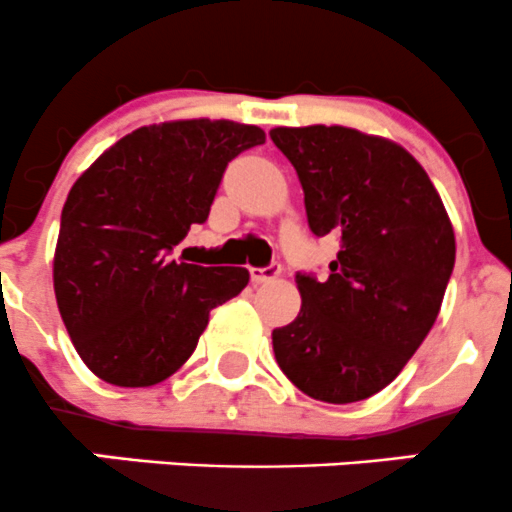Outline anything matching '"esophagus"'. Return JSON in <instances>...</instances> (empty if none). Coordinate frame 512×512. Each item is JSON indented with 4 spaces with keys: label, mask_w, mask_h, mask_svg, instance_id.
Listing matches in <instances>:
<instances>
[{
    "label": "esophagus",
    "mask_w": 512,
    "mask_h": 512,
    "mask_svg": "<svg viewBox=\"0 0 512 512\" xmlns=\"http://www.w3.org/2000/svg\"><path fill=\"white\" fill-rule=\"evenodd\" d=\"M279 274H282V265H279V262H272V265H267V267H252L250 270V277L255 284L272 282V279H277Z\"/></svg>",
    "instance_id": "34e87169"
}]
</instances>
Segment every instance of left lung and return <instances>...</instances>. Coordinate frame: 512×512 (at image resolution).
Instances as JSON below:
<instances>
[{
  "label": "left lung",
  "mask_w": 512,
  "mask_h": 512,
  "mask_svg": "<svg viewBox=\"0 0 512 512\" xmlns=\"http://www.w3.org/2000/svg\"><path fill=\"white\" fill-rule=\"evenodd\" d=\"M297 169L311 233H336L328 277L297 274L301 311L274 328L282 373L346 405L400 375L437 321L456 240L437 188L407 149L341 125L274 127Z\"/></svg>",
  "instance_id": "8db88e82"
}]
</instances>
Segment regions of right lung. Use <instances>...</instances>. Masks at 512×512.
Returning <instances> with one entry per match:
<instances>
[{
	"label": "right lung",
	"mask_w": 512,
	"mask_h": 512,
	"mask_svg": "<svg viewBox=\"0 0 512 512\" xmlns=\"http://www.w3.org/2000/svg\"><path fill=\"white\" fill-rule=\"evenodd\" d=\"M265 144L255 125L176 120L134 129L75 181L61 213L53 289L83 363L105 383L149 387L196 351L245 267L166 260L206 223L230 159Z\"/></svg>",
	"instance_id": "1"
}]
</instances>
